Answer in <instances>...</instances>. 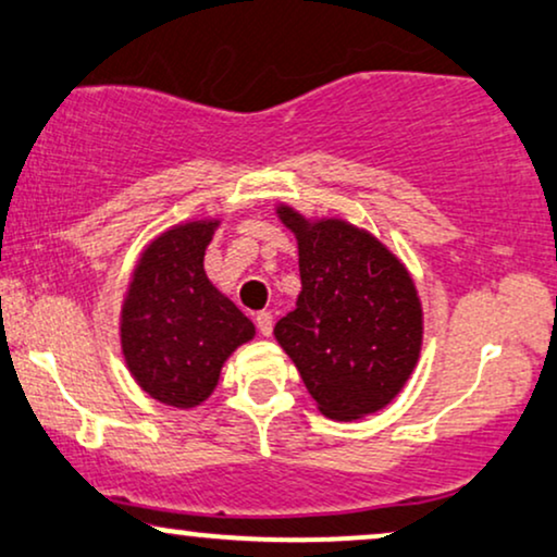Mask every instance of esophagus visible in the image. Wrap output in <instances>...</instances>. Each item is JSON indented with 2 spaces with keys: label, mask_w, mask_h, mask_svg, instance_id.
Segmentation results:
<instances>
[{
  "label": "esophagus",
  "mask_w": 557,
  "mask_h": 557,
  "mask_svg": "<svg viewBox=\"0 0 557 557\" xmlns=\"http://www.w3.org/2000/svg\"><path fill=\"white\" fill-rule=\"evenodd\" d=\"M256 325H258V333L260 335H271V331H273V314L271 312H258L256 314Z\"/></svg>",
  "instance_id": "esophagus-1"
}]
</instances>
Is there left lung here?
<instances>
[{"label":"left lung","instance_id":"obj_1","mask_svg":"<svg viewBox=\"0 0 557 557\" xmlns=\"http://www.w3.org/2000/svg\"><path fill=\"white\" fill-rule=\"evenodd\" d=\"M276 214L297 237L301 292L273 335L322 416L376 413L421 356L423 310L408 268L343 219H305L284 203Z\"/></svg>","mask_w":557,"mask_h":557}]
</instances>
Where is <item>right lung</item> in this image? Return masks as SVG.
I'll use <instances>...</instances> for the list:
<instances>
[{
    "mask_svg": "<svg viewBox=\"0 0 557 557\" xmlns=\"http://www.w3.org/2000/svg\"><path fill=\"white\" fill-rule=\"evenodd\" d=\"M219 219L170 226L144 247L121 307V348L136 384L173 408L214 393L224 361L256 325L211 284L203 256Z\"/></svg>",
    "mask_w": 557,
    "mask_h": 557,
    "instance_id": "right-lung-1",
    "label": "right lung"
}]
</instances>
